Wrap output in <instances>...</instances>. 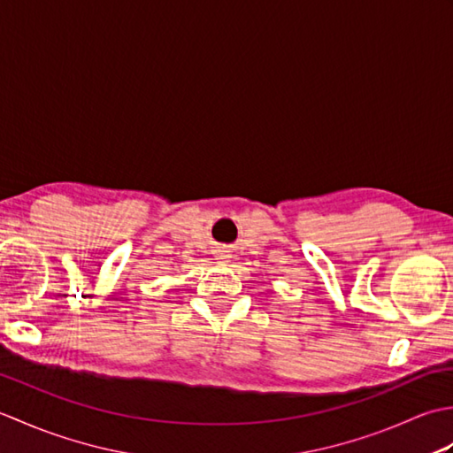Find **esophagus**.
<instances>
[{"mask_svg":"<svg viewBox=\"0 0 453 453\" xmlns=\"http://www.w3.org/2000/svg\"><path fill=\"white\" fill-rule=\"evenodd\" d=\"M216 257L219 258V261H221V263H227V261H229V258H232V253H229V251H227V249H218V251H216Z\"/></svg>","mask_w":453,"mask_h":453,"instance_id":"obj_1","label":"esophagus"}]
</instances>
